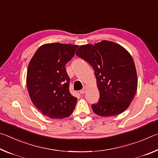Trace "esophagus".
<instances>
[{
    "mask_svg": "<svg viewBox=\"0 0 158 158\" xmlns=\"http://www.w3.org/2000/svg\"><path fill=\"white\" fill-rule=\"evenodd\" d=\"M85 91H86V86H85V87H83V89H82L80 90V93H81V94H83L85 92Z\"/></svg>",
    "mask_w": 158,
    "mask_h": 158,
    "instance_id": "1",
    "label": "esophagus"
}]
</instances>
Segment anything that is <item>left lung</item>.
Here are the masks:
<instances>
[{
    "instance_id": "1",
    "label": "left lung",
    "mask_w": 158,
    "mask_h": 158,
    "mask_svg": "<svg viewBox=\"0 0 158 158\" xmlns=\"http://www.w3.org/2000/svg\"><path fill=\"white\" fill-rule=\"evenodd\" d=\"M76 55L94 71L99 99L92 108L97 115L110 117L125 111L137 89V76L130 54L122 46L108 40L81 45Z\"/></svg>"
}]
</instances>
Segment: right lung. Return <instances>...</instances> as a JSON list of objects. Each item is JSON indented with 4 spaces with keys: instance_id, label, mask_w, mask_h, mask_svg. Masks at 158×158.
<instances>
[{
    "instance_id": "right-lung-1",
    "label": "right lung",
    "mask_w": 158,
    "mask_h": 158,
    "mask_svg": "<svg viewBox=\"0 0 158 158\" xmlns=\"http://www.w3.org/2000/svg\"><path fill=\"white\" fill-rule=\"evenodd\" d=\"M77 47L59 43L45 44L38 49L28 64L27 84L30 98L47 117H69L76 107L77 98L70 93V77L65 66Z\"/></svg>"
}]
</instances>
